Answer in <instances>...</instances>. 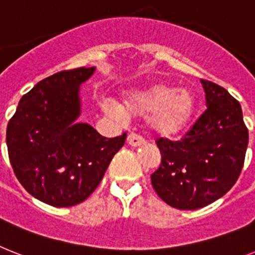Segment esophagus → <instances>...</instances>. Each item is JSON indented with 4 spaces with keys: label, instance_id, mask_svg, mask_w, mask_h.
<instances>
[{
    "label": "esophagus",
    "instance_id": "1",
    "mask_svg": "<svg viewBox=\"0 0 255 255\" xmlns=\"http://www.w3.org/2000/svg\"><path fill=\"white\" fill-rule=\"evenodd\" d=\"M127 142H128V145H131V146H141L145 144V140H144V137H141L140 134L129 133L127 137Z\"/></svg>",
    "mask_w": 255,
    "mask_h": 255
}]
</instances>
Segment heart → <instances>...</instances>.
<instances>
[{
	"mask_svg": "<svg viewBox=\"0 0 255 255\" xmlns=\"http://www.w3.org/2000/svg\"><path fill=\"white\" fill-rule=\"evenodd\" d=\"M102 109L115 118L146 117L149 129L161 137H173L187 128L195 111V98L190 90L169 84H154L132 92L124 98V106L114 101L102 103Z\"/></svg>",
	"mask_w": 255,
	"mask_h": 255,
	"instance_id": "heart-1",
	"label": "heart"
}]
</instances>
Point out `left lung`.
Returning a JSON list of instances; mask_svg holds the SVG:
<instances>
[{"mask_svg":"<svg viewBox=\"0 0 255 255\" xmlns=\"http://www.w3.org/2000/svg\"><path fill=\"white\" fill-rule=\"evenodd\" d=\"M200 81L206 111L181 140H156L161 163L152 186L178 210H198L225 195L241 174L249 141L239 101L220 85Z\"/></svg>","mask_w":255,"mask_h":255,"instance_id":"left-lung-1","label":"left lung"}]
</instances>
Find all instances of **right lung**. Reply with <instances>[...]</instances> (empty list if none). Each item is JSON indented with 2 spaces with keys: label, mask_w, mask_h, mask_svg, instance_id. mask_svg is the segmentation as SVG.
<instances>
[{
  "label": "right lung",
  "mask_w": 255,
  "mask_h": 255,
  "mask_svg": "<svg viewBox=\"0 0 255 255\" xmlns=\"http://www.w3.org/2000/svg\"><path fill=\"white\" fill-rule=\"evenodd\" d=\"M94 68L61 70L20 98L7 124L6 144L14 174L27 192L53 207L84 202L102 181L127 133L114 138L77 123L80 85Z\"/></svg>",
  "instance_id": "right-lung-1"
}]
</instances>
